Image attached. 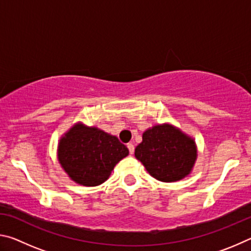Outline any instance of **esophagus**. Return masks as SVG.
Instances as JSON below:
<instances>
[{"mask_svg":"<svg viewBox=\"0 0 251 251\" xmlns=\"http://www.w3.org/2000/svg\"><path fill=\"white\" fill-rule=\"evenodd\" d=\"M127 148H128V151H129L130 154H133V152H134V150H135V147H134L133 144H131V143L127 144Z\"/></svg>","mask_w":251,"mask_h":251,"instance_id":"34e87169","label":"esophagus"}]
</instances>
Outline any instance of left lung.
Instances as JSON below:
<instances>
[{"instance_id": "left-lung-1", "label": "left lung", "mask_w": 251, "mask_h": 251, "mask_svg": "<svg viewBox=\"0 0 251 251\" xmlns=\"http://www.w3.org/2000/svg\"><path fill=\"white\" fill-rule=\"evenodd\" d=\"M198 156L192 136L172 124H158L143 133L135 157L155 179L174 182L192 173Z\"/></svg>"}]
</instances>
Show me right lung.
I'll return each mask as SVG.
<instances>
[{
  "label": "right lung",
  "instance_id": "right-lung-1",
  "mask_svg": "<svg viewBox=\"0 0 251 251\" xmlns=\"http://www.w3.org/2000/svg\"><path fill=\"white\" fill-rule=\"evenodd\" d=\"M129 154L116 136L75 123L62 135L57 146V160L71 180L94 187L109 178L118 161Z\"/></svg>",
  "mask_w": 251,
  "mask_h": 251
}]
</instances>
